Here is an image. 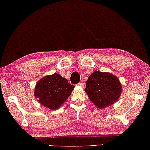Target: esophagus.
Returning <instances> with one entry per match:
<instances>
[{
	"label": "esophagus",
	"mask_w": 150,
	"mask_h": 150,
	"mask_svg": "<svg viewBox=\"0 0 150 150\" xmlns=\"http://www.w3.org/2000/svg\"><path fill=\"white\" fill-rule=\"evenodd\" d=\"M77 86H81L82 88H84V84L83 83V82H79V83L77 84Z\"/></svg>",
	"instance_id": "34e87169"
}]
</instances>
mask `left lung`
Returning a JSON list of instances; mask_svg holds the SVG:
<instances>
[{"label":"left lung","mask_w":150,"mask_h":150,"mask_svg":"<svg viewBox=\"0 0 150 150\" xmlns=\"http://www.w3.org/2000/svg\"><path fill=\"white\" fill-rule=\"evenodd\" d=\"M85 91L95 106L103 109L119 99L122 91L119 80L110 73L94 71L86 82Z\"/></svg>","instance_id":"1"}]
</instances>
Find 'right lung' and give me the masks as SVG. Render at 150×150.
<instances>
[{
  "label": "right lung",
  "mask_w": 150,
  "mask_h": 150,
  "mask_svg": "<svg viewBox=\"0 0 150 150\" xmlns=\"http://www.w3.org/2000/svg\"><path fill=\"white\" fill-rule=\"evenodd\" d=\"M74 87L66 79L55 73L45 76L37 82L35 96L44 106L56 110L71 95Z\"/></svg>",
  "instance_id": "1"
}]
</instances>
